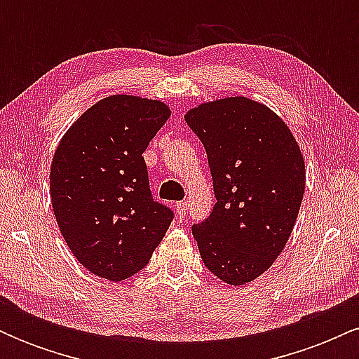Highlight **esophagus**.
<instances>
[{
    "mask_svg": "<svg viewBox=\"0 0 359 359\" xmlns=\"http://www.w3.org/2000/svg\"><path fill=\"white\" fill-rule=\"evenodd\" d=\"M175 211H177V216L182 219V217L185 216V212H187V203L185 201H180V203L175 204Z\"/></svg>",
    "mask_w": 359,
    "mask_h": 359,
    "instance_id": "esophagus-1",
    "label": "esophagus"
}]
</instances>
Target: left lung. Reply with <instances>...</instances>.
<instances>
[{
    "label": "left lung",
    "mask_w": 359,
    "mask_h": 359,
    "mask_svg": "<svg viewBox=\"0 0 359 359\" xmlns=\"http://www.w3.org/2000/svg\"><path fill=\"white\" fill-rule=\"evenodd\" d=\"M184 118L205 148L217 201L194 240L212 275L246 285L273 265L297 221L302 150L275 111L245 96L201 102Z\"/></svg>",
    "instance_id": "obj_1"
}]
</instances>
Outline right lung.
<instances>
[{
    "mask_svg": "<svg viewBox=\"0 0 359 359\" xmlns=\"http://www.w3.org/2000/svg\"><path fill=\"white\" fill-rule=\"evenodd\" d=\"M163 101L113 94L86 109L50 165L57 224L77 262L121 282L147 265L174 214L151 199L143 151L170 118Z\"/></svg>",
    "mask_w": 359,
    "mask_h": 359,
    "instance_id": "right-lung-1",
    "label": "right lung"
}]
</instances>
